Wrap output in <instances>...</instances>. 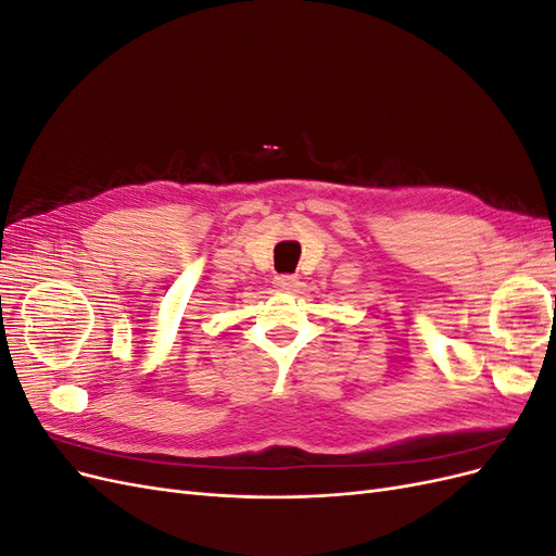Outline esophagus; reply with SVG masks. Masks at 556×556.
Instances as JSON below:
<instances>
[{
  "label": "esophagus",
  "instance_id": "34e87169",
  "mask_svg": "<svg viewBox=\"0 0 556 556\" xmlns=\"http://www.w3.org/2000/svg\"><path fill=\"white\" fill-rule=\"evenodd\" d=\"M299 285V278L296 276H288V274H282V276H276L274 278V288L278 290V292H292L294 288Z\"/></svg>",
  "mask_w": 556,
  "mask_h": 556
}]
</instances>
